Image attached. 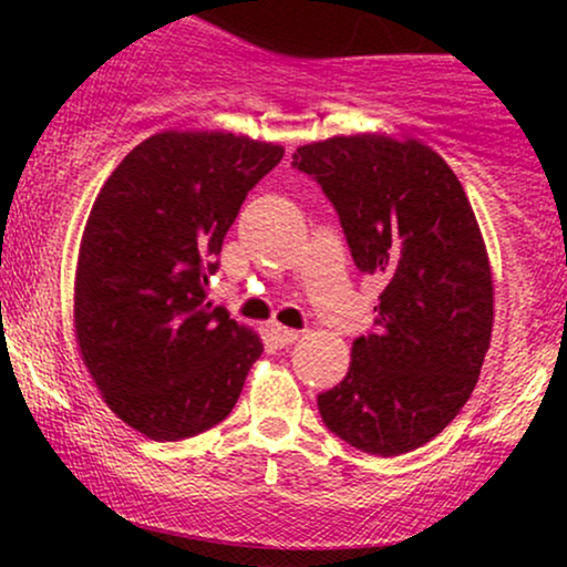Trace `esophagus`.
<instances>
[{"label":"esophagus","mask_w":567,"mask_h":567,"mask_svg":"<svg viewBox=\"0 0 567 567\" xmlns=\"http://www.w3.org/2000/svg\"><path fill=\"white\" fill-rule=\"evenodd\" d=\"M269 333H271V338H275V343L277 347H290L292 341H298V330H292V328H285V324H271L269 328Z\"/></svg>","instance_id":"esophagus-1"}]
</instances>
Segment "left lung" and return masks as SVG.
I'll list each match as a JSON object with an SVG mask.
<instances>
[{"mask_svg":"<svg viewBox=\"0 0 567 567\" xmlns=\"http://www.w3.org/2000/svg\"><path fill=\"white\" fill-rule=\"evenodd\" d=\"M292 167L336 207L357 269L383 282L347 379L317 394L322 424L370 455L415 451L466 405L491 343V266L464 186L424 143L386 135L309 143Z\"/></svg>","mask_w":567,"mask_h":567,"instance_id":"8db88e82","label":"left lung"}]
</instances>
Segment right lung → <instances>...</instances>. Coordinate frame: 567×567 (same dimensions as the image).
<instances>
[{
	"instance_id": "1",
	"label": "right lung",
	"mask_w": 567,
	"mask_h": 567,
	"mask_svg": "<svg viewBox=\"0 0 567 567\" xmlns=\"http://www.w3.org/2000/svg\"><path fill=\"white\" fill-rule=\"evenodd\" d=\"M282 154L171 130L138 143L97 194L76 266V343L106 405L146 437L220 424L261 357L258 336L207 301V279L247 192Z\"/></svg>"
}]
</instances>
